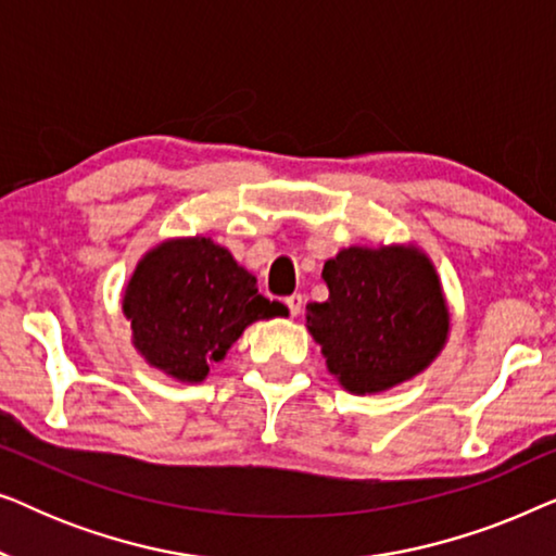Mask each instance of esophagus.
I'll return each mask as SVG.
<instances>
[{"instance_id": "34e87169", "label": "esophagus", "mask_w": 556, "mask_h": 556, "mask_svg": "<svg viewBox=\"0 0 556 556\" xmlns=\"http://www.w3.org/2000/svg\"><path fill=\"white\" fill-rule=\"evenodd\" d=\"M286 306H288V311H291V316H299V314H301V308H303V295H301V293L288 295V299H286Z\"/></svg>"}]
</instances>
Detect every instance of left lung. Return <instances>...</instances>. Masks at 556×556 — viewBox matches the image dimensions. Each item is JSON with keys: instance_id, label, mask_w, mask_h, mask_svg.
<instances>
[{"instance_id": "obj_1", "label": "left lung", "mask_w": 556, "mask_h": 556, "mask_svg": "<svg viewBox=\"0 0 556 556\" xmlns=\"http://www.w3.org/2000/svg\"><path fill=\"white\" fill-rule=\"evenodd\" d=\"M329 299L306 326L326 369L352 394L392 390L443 352L451 308L435 265L417 245H352L324 263Z\"/></svg>"}]
</instances>
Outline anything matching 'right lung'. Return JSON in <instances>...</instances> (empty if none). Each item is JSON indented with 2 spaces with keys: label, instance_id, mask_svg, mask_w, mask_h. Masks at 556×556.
I'll list each match as a JSON object with an SVG mask.
<instances>
[{
  "label": "right lung",
  "instance_id": "1",
  "mask_svg": "<svg viewBox=\"0 0 556 556\" xmlns=\"http://www.w3.org/2000/svg\"><path fill=\"white\" fill-rule=\"evenodd\" d=\"M134 349L177 382L200 384L250 324L288 308L257 293V280L215 240L172 238L136 265L124 291Z\"/></svg>",
  "mask_w": 556,
  "mask_h": 556
}]
</instances>
